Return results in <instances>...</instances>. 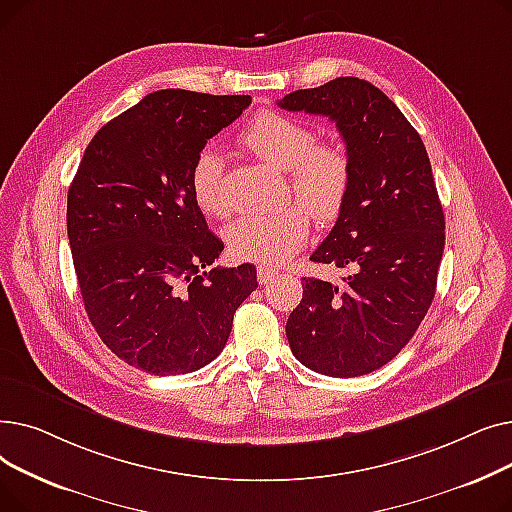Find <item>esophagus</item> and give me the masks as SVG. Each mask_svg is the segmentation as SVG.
Wrapping results in <instances>:
<instances>
[{
	"label": "esophagus",
	"mask_w": 512,
	"mask_h": 512,
	"mask_svg": "<svg viewBox=\"0 0 512 512\" xmlns=\"http://www.w3.org/2000/svg\"><path fill=\"white\" fill-rule=\"evenodd\" d=\"M278 276V270H274V267H267V265H261L257 270V282L259 284H270L274 278Z\"/></svg>",
	"instance_id": "34e87169"
}]
</instances>
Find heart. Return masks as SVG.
<instances>
[{
    "label": "heart",
    "mask_w": 512,
    "mask_h": 512,
    "mask_svg": "<svg viewBox=\"0 0 512 512\" xmlns=\"http://www.w3.org/2000/svg\"><path fill=\"white\" fill-rule=\"evenodd\" d=\"M238 145L263 164L284 172L288 193L317 222H332L344 209L353 186V164L340 141H317L307 122L265 110L240 130ZM224 176V155L213 147L201 149L191 168V191L199 209L215 218H222L230 207ZM304 210L292 205L270 215H240L224 230L228 249L247 261H286L309 236V215Z\"/></svg>",
    "instance_id": "heart-1"
}]
</instances>
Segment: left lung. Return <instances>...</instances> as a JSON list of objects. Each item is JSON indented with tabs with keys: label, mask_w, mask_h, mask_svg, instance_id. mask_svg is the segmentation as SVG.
Here are the masks:
<instances>
[{
	"label": "left lung",
	"mask_w": 512,
	"mask_h": 512,
	"mask_svg": "<svg viewBox=\"0 0 512 512\" xmlns=\"http://www.w3.org/2000/svg\"><path fill=\"white\" fill-rule=\"evenodd\" d=\"M278 105L336 122L353 164L351 195L311 255L348 276L342 288L303 278L290 351L317 373L357 378L392 361L434 301L446 226L432 164L419 132L367 80L340 76Z\"/></svg>",
	"instance_id": "1"
}]
</instances>
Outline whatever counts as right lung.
Listing matches in <instances>:
<instances>
[{"label":"right lung","instance_id":"1","mask_svg":"<svg viewBox=\"0 0 512 512\" xmlns=\"http://www.w3.org/2000/svg\"><path fill=\"white\" fill-rule=\"evenodd\" d=\"M249 105V95L155 91L101 126L80 159L66 209L74 272L95 332L130 367H205L257 288L251 263L213 267L224 242L191 191L197 153Z\"/></svg>","mask_w":512,"mask_h":512}]
</instances>
